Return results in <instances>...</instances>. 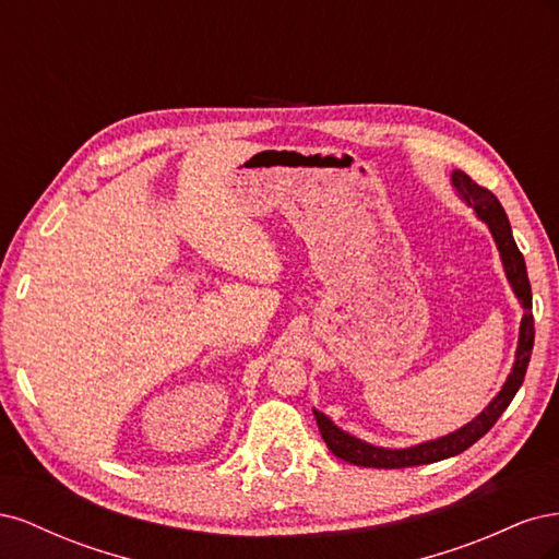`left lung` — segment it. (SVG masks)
<instances>
[{
  "label": "left lung",
  "instance_id": "1",
  "mask_svg": "<svg viewBox=\"0 0 559 559\" xmlns=\"http://www.w3.org/2000/svg\"><path fill=\"white\" fill-rule=\"evenodd\" d=\"M452 186H454V191L460 193V198L466 200L468 205L476 210L480 222H485L489 233H492L497 249L501 253L506 277H509L513 292L520 300V306L524 308V317L520 321V337H518L513 370H511L509 380L503 382L501 392L492 399V403H489L476 419H471L466 427L456 429L443 438H436V441H427V443L403 448V450H389V448H378V445H370L366 441H359V438H354L352 433L337 429L324 413L314 411L317 427L321 431V438H324V443L329 445V450L337 456V460L349 462L354 466L405 468V466L441 462V460H448V456H454V454L468 450L473 443L480 441V438L497 425L501 413L509 408L513 396L518 394V389L524 380V373H527L532 347H534L532 286H530V277H527V265H524L522 253L513 240L509 216H506L501 202L497 200V195L492 191L483 189V186H478L462 170L452 173Z\"/></svg>",
  "mask_w": 559,
  "mask_h": 559
}]
</instances>
